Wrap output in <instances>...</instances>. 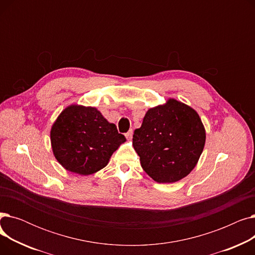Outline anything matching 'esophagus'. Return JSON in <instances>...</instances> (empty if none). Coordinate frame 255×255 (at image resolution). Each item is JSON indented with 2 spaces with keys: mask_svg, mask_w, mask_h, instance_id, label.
<instances>
[{
  "mask_svg": "<svg viewBox=\"0 0 255 255\" xmlns=\"http://www.w3.org/2000/svg\"><path fill=\"white\" fill-rule=\"evenodd\" d=\"M132 135H133V131L132 130H129L126 134H125V136L128 138V139H131L132 138Z\"/></svg>",
  "mask_w": 255,
  "mask_h": 255,
  "instance_id": "esophagus-1",
  "label": "esophagus"
}]
</instances>
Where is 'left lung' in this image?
<instances>
[{"label":"left lung","instance_id":"8db88e82","mask_svg":"<svg viewBox=\"0 0 255 255\" xmlns=\"http://www.w3.org/2000/svg\"><path fill=\"white\" fill-rule=\"evenodd\" d=\"M205 141L206 131L197 113L175 99L150 109L133 134L141 167L157 183H173L188 175Z\"/></svg>","mask_w":255,"mask_h":255}]
</instances>
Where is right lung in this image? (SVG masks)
<instances>
[{
	"label": "right lung",
	"mask_w": 255,
	"mask_h": 255,
	"mask_svg": "<svg viewBox=\"0 0 255 255\" xmlns=\"http://www.w3.org/2000/svg\"><path fill=\"white\" fill-rule=\"evenodd\" d=\"M50 140L52 152L64 168L88 176L106 166L126 138L95 107L70 105L52 125Z\"/></svg>",
	"instance_id": "add662e5"
}]
</instances>
